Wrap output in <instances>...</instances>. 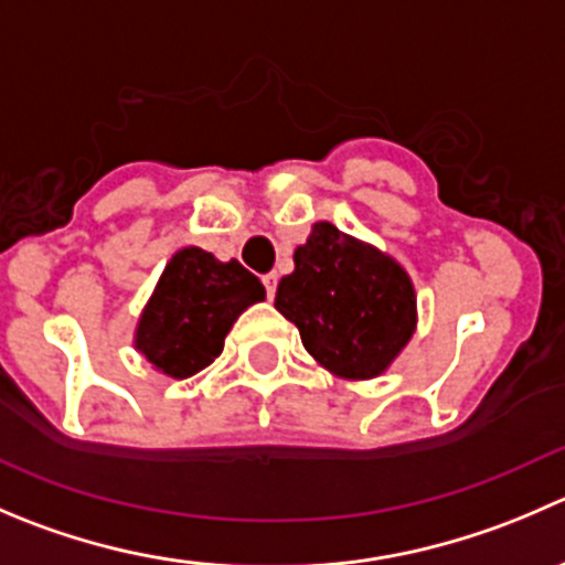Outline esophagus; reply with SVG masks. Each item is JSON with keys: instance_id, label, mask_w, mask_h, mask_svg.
I'll return each instance as SVG.
<instances>
[{"instance_id": "obj_1", "label": "esophagus", "mask_w": 565, "mask_h": 565, "mask_svg": "<svg viewBox=\"0 0 565 565\" xmlns=\"http://www.w3.org/2000/svg\"><path fill=\"white\" fill-rule=\"evenodd\" d=\"M262 284H265V289H267V298H273V295H276V287H278V276L276 273H267V276H262Z\"/></svg>"}]
</instances>
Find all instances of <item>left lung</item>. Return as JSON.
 I'll use <instances>...</instances> for the list:
<instances>
[{
	"instance_id": "left-lung-1",
	"label": "left lung",
	"mask_w": 565,
	"mask_h": 565,
	"mask_svg": "<svg viewBox=\"0 0 565 565\" xmlns=\"http://www.w3.org/2000/svg\"><path fill=\"white\" fill-rule=\"evenodd\" d=\"M276 309L298 326L311 359L344 381L383 375L416 331V292L405 267L328 221L315 223L295 248V270L278 281Z\"/></svg>"
}]
</instances>
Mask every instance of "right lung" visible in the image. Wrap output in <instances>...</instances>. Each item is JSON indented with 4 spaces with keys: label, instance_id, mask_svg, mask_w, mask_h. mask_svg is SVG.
I'll return each instance as SVG.
<instances>
[{
    "label": "right lung",
    "instance_id": "right-lung-1",
    "mask_svg": "<svg viewBox=\"0 0 565 565\" xmlns=\"http://www.w3.org/2000/svg\"><path fill=\"white\" fill-rule=\"evenodd\" d=\"M265 287L237 259L221 262L204 248H179L146 300L135 350L173 381L195 375L223 353V342Z\"/></svg>",
    "mask_w": 565,
    "mask_h": 565
}]
</instances>
